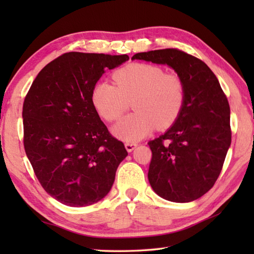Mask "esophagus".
<instances>
[{
	"label": "esophagus",
	"instance_id": "34e87169",
	"mask_svg": "<svg viewBox=\"0 0 254 254\" xmlns=\"http://www.w3.org/2000/svg\"><path fill=\"white\" fill-rule=\"evenodd\" d=\"M124 145H126V149L127 150V151L131 152V151H133V150H134V148L136 147L137 144H136V142H127Z\"/></svg>",
	"mask_w": 254,
	"mask_h": 254
}]
</instances>
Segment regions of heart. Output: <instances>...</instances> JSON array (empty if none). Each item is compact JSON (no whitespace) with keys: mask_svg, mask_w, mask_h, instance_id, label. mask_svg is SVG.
<instances>
[{"mask_svg":"<svg viewBox=\"0 0 254 254\" xmlns=\"http://www.w3.org/2000/svg\"><path fill=\"white\" fill-rule=\"evenodd\" d=\"M115 84L98 80L93 86L91 102L100 117L107 122L121 118L127 101L132 100L134 113L122 119L113 127L114 134L135 142L154 127L173 126L184 110L186 85L182 76L166 72L160 66L132 63L114 74Z\"/></svg>","mask_w":254,"mask_h":254,"instance_id":"b5f03b06","label":"heart"}]
</instances>
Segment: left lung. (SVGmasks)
<instances>
[{
	"label": "left lung",
	"mask_w": 254,
	"mask_h": 254,
	"mask_svg": "<svg viewBox=\"0 0 254 254\" xmlns=\"http://www.w3.org/2000/svg\"><path fill=\"white\" fill-rule=\"evenodd\" d=\"M132 59L168 65L186 85L180 117L165 134L148 142L152 152L149 183L167 200L188 203L199 198L217 180L231 144L226 95L210 68L183 50H151Z\"/></svg>",
	"instance_id": "left-lung-1"
}]
</instances>
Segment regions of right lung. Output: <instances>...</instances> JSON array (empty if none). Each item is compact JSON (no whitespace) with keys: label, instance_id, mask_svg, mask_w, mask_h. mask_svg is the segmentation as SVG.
Instances as JSON below:
<instances>
[{"label":"right lung","instance_id":"add662e5","mask_svg":"<svg viewBox=\"0 0 254 254\" xmlns=\"http://www.w3.org/2000/svg\"><path fill=\"white\" fill-rule=\"evenodd\" d=\"M127 60V55L66 53L42 68L25 95V153L42 188L62 204L101 200L127 156L91 102L102 75Z\"/></svg>","mask_w":254,"mask_h":254}]
</instances>
